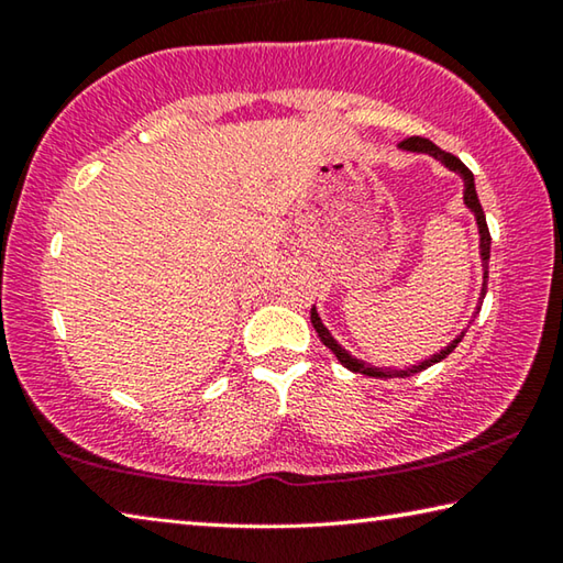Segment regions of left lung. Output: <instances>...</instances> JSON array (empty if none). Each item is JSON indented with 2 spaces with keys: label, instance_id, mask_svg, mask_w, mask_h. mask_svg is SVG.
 I'll list each match as a JSON object with an SVG mask.
<instances>
[{
  "label": "left lung",
  "instance_id": "left-lung-1",
  "mask_svg": "<svg viewBox=\"0 0 563 563\" xmlns=\"http://www.w3.org/2000/svg\"><path fill=\"white\" fill-rule=\"evenodd\" d=\"M399 148H405V151H419V154H430V156H434L437 161H442V164H444L446 168L456 170V174H460V176L464 178V203H466V208H472V211H474L476 225H479V235H482V263H484V290H482V295H484V292H487V278H489V245H492V235H489L487 218H484L479 198H476V188H474L472 170L466 168L456 156L446 154V151H442L440 146H434L430 139L409 136V139H405V141H399ZM310 322H312V328H316L318 338L322 340V345L332 350V355H335V357L340 360V365H345L347 369H352V373H362V375H369V377H409V375H415V373H422V369H427L430 365H434V362H440V360H444L446 355H450V352H452L456 345H460L462 338H464V332H462L460 338L452 340V345H446L442 352H437L434 357L419 362V365H415V367H407V369H379V367L365 365V362L357 360V357H352L350 352L342 350V347L338 345V342L332 340L328 328L320 322L316 308L310 310Z\"/></svg>",
  "mask_w": 563,
  "mask_h": 563
}]
</instances>
